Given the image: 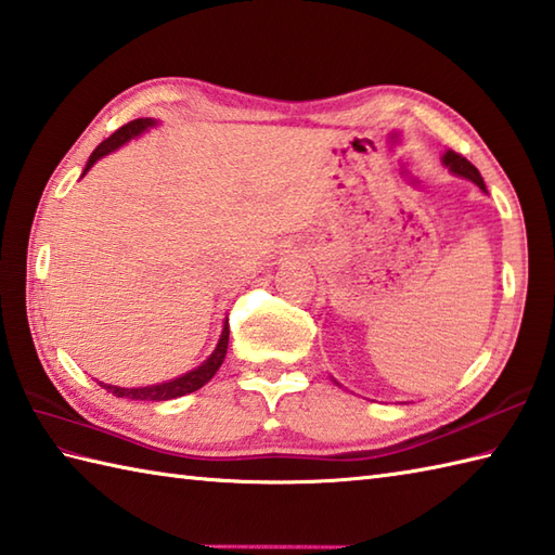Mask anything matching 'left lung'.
Listing matches in <instances>:
<instances>
[{
  "label": "left lung",
  "instance_id": "8db88e82",
  "mask_svg": "<svg viewBox=\"0 0 555 555\" xmlns=\"http://www.w3.org/2000/svg\"><path fill=\"white\" fill-rule=\"evenodd\" d=\"M443 165L450 169L452 175H460V177H465V179H472L474 184H477L479 189H483L486 191V186H483V179H481V175H479V169L474 167L467 157H462L460 153H455V151H446V155H443Z\"/></svg>",
  "mask_w": 555,
  "mask_h": 555
}]
</instances>
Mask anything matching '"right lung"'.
<instances>
[{"mask_svg": "<svg viewBox=\"0 0 555 555\" xmlns=\"http://www.w3.org/2000/svg\"><path fill=\"white\" fill-rule=\"evenodd\" d=\"M151 127H155V119H151V117L133 119L129 124H124L121 129H117L115 133L109 135V139H105L103 143H100L98 149L93 151V155L88 157L83 175L100 160V157H105L107 153L117 151L119 145L135 139V135L143 133L145 129H151ZM228 343H230V325L224 323L222 335H220V343H218V347H215V352L206 361H203L198 369L184 373V376H179L175 380H167V383H157V386H145V388H119V386H107V383H100V386H103L107 392L117 395V398H129V400L163 402V400L182 398V395L194 392V390L206 386V383L215 376V373H218V369L222 366V361H224V354H228Z\"/></svg>", "mask_w": 555, "mask_h": 555, "instance_id": "1", "label": "right lung"}]
</instances>
